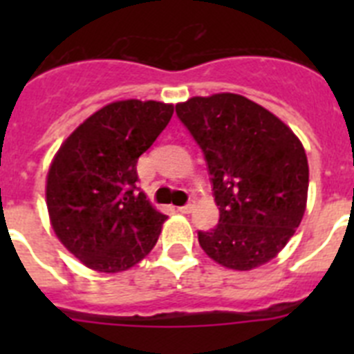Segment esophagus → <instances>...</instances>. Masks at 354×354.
I'll return each instance as SVG.
<instances>
[{
	"label": "esophagus",
	"mask_w": 354,
	"mask_h": 354,
	"mask_svg": "<svg viewBox=\"0 0 354 354\" xmlns=\"http://www.w3.org/2000/svg\"><path fill=\"white\" fill-rule=\"evenodd\" d=\"M177 211H179V212H183V214H189V212L193 211V204L180 205V207H177Z\"/></svg>",
	"instance_id": "esophagus-1"
}]
</instances>
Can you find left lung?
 <instances>
[{
  "mask_svg": "<svg viewBox=\"0 0 354 354\" xmlns=\"http://www.w3.org/2000/svg\"><path fill=\"white\" fill-rule=\"evenodd\" d=\"M177 117L204 152L220 221L198 232L218 264L248 271L266 264L299 227L308 162L296 134L268 109L237 93L193 97Z\"/></svg>",
  "mask_w": 354,
  "mask_h": 354,
  "instance_id": "1",
  "label": "left lung"
}]
</instances>
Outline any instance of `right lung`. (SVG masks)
<instances>
[{"instance_id": "add662e5", "label": "right lung", "mask_w": 354, "mask_h": 354, "mask_svg": "<svg viewBox=\"0 0 354 354\" xmlns=\"http://www.w3.org/2000/svg\"><path fill=\"white\" fill-rule=\"evenodd\" d=\"M171 115L174 106L165 102H111L55 156L46 186L53 230L90 270L126 271L158 243L167 216L136 187V165Z\"/></svg>"}]
</instances>
